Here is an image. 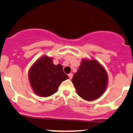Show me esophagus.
<instances>
[{"mask_svg": "<svg viewBox=\"0 0 133 133\" xmlns=\"http://www.w3.org/2000/svg\"><path fill=\"white\" fill-rule=\"evenodd\" d=\"M68 76H69V79H71L72 78H73V73H69V74L68 75Z\"/></svg>", "mask_w": 133, "mask_h": 133, "instance_id": "obj_1", "label": "esophagus"}]
</instances>
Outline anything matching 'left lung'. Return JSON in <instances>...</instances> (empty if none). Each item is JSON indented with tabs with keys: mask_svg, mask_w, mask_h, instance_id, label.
<instances>
[{
	"mask_svg": "<svg viewBox=\"0 0 133 133\" xmlns=\"http://www.w3.org/2000/svg\"><path fill=\"white\" fill-rule=\"evenodd\" d=\"M78 95L88 101L100 97L105 91L108 74L95 60H83L72 79Z\"/></svg>",
	"mask_w": 133,
	"mask_h": 133,
	"instance_id": "8db88e82",
	"label": "left lung"
}]
</instances>
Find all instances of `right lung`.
<instances>
[{"label": "right lung", "mask_w": 133, "mask_h": 133, "mask_svg": "<svg viewBox=\"0 0 133 133\" xmlns=\"http://www.w3.org/2000/svg\"><path fill=\"white\" fill-rule=\"evenodd\" d=\"M29 80L37 95L47 97L53 95L62 82L69 78L60 64L55 65L52 58L43 57L36 62L29 72Z\"/></svg>", "instance_id": "right-lung-1"}]
</instances>
